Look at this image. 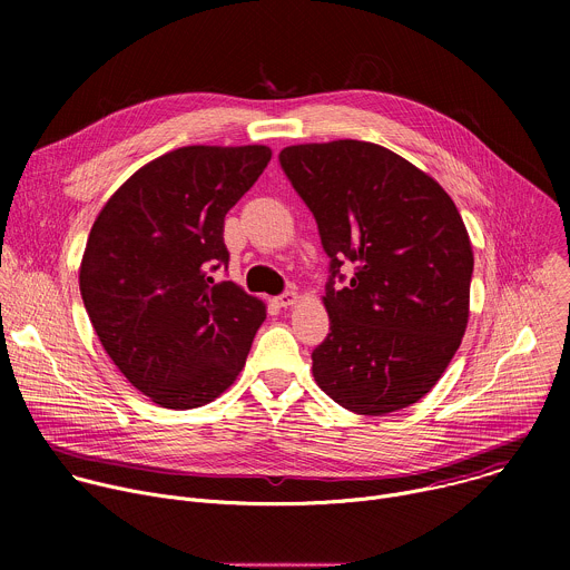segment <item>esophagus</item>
Listing matches in <instances>:
<instances>
[{
    "label": "esophagus",
    "instance_id": "esophagus-1",
    "mask_svg": "<svg viewBox=\"0 0 570 570\" xmlns=\"http://www.w3.org/2000/svg\"><path fill=\"white\" fill-rule=\"evenodd\" d=\"M295 302H297V293H295V291H286L284 295L275 297V304L282 306V308H288V306H293Z\"/></svg>",
    "mask_w": 570,
    "mask_h": 570
}]
</instances>
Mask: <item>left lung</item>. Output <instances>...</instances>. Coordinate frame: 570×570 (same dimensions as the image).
I'll return each mask as SVG.
<instances>
[{"label":"left lung","mask_w":570,"mask_h":570,"mask_svg":"<svg viewBox=\"0 0 570 570\" xmlns=\"http://www.w3.org/2000/svg\"><path fill=\"white\" fill-rule=\"evenodd\" d=\"M279 161L332 259L322 297L332 332L311 354L315 383L356 415L417 403L469 322L473 250L455 203L429 174L372 141L286 146ZM345 261L357 268L341 287Z\"/></svg>","instance_id":"obj_1"}]
</instances>
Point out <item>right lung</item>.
<instances>
[{
    "mask_svg": "<svg viewBox=\"0 0 570 570\" xmlns=\"http://www.w3.org/2000/svg\"><path fill=\"white\" fill-rule=\"evenodd\" d=\"M268 146H183L135 171L99 212L78 284L119 372L161 409H198L246 365L266 304L234 282L225 214L268 167Z\"/></svg>",
    "mask_w": 570,
    "mask_h": 570,
    "instance_id": "add662e5",
    "label": "right lung"
}]
</instances>
